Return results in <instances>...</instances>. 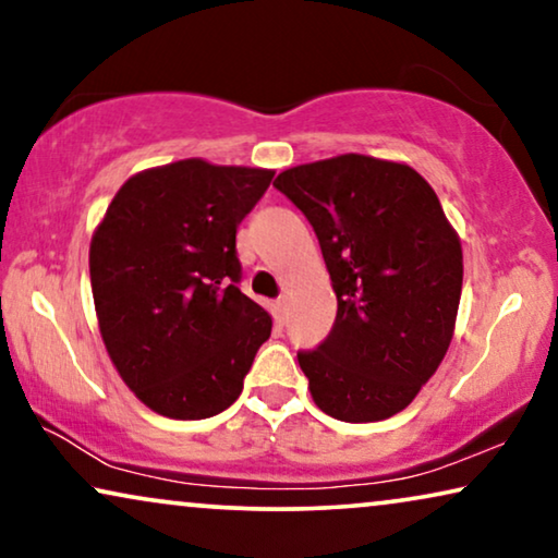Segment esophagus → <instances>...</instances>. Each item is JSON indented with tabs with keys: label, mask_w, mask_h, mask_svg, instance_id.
I'll list each match as a JSON object with an SVG mask.
<instances>
[{
	"label": "esophagus",
	"mask_w": 558,
	"mask_h": 558,
	"mask_svg": "<svg viewBox=\"0 0 558 558\" xmlns=\"http://www.w3.org/2000/svg\"><path fill=\"white\" fill-rule=\"evenodd\" d=\"M274 304H277V319H279V323H287V300H284V296H279V300Z\"/></svg>",
	"instance_id": "esophagus-1"
}]
</instances>
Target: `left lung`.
I'll list each match as a JSON object with an SVG mask.
<instances>
[{
    "label": "left lung",
    "mask_w": 558,
    "mask_h": 558,
    "mask_svg": "<svg viewBox=\"0 0 558 558\" xmlns=\"http://www.w3.org/2000/svg\"><path fill=\"white\" fill-rule=\"evenodd\" d=\"M315 228L338 315L296 361L312 399L340 422L407 409L452 342L462 246L416 170L365 155L300 165L274 180Z\"/></svg>",
    "instance_id": "8db88e82"
}]
</instances>
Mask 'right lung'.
I'll return each mask as SVG.
<instances>
[{
    "instance_id": "right-lung-1",
    "label": "right lung",
    "mask_w": 558,
    "mask_h": 558,
    "mask_svg": "<svg viewBox=\"0 0 558 558\" xmlns=\"http://www.w3.org/2000/svg\"><path fill=\"white\" fill-rule=\"evenodd\" d=\"M271 178L180 159L129 178L96 228L88 264L104 345L157 414L226 411L269 340V312L239 287L235 231Z\"/></svg>"
}]
</instances>
